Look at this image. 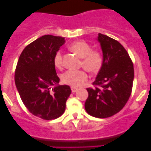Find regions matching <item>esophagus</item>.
<instances>
[{
  "instance_id": "esophagus-1",
  "label": "esophagus",
  "mask_w": 151,
  "mask_h": 151,
  "mask_svg": "<svg viewBox=\"0 0 151 151\" xmlns=\"http://www.w3.org/2000/svg\"><path fill=\"white\" fill-rule=\"evenodd\" d=\"M71 92L72 93H75L76 91H77V88H74V87H71Z\"/></svg>"
}]
</instances>
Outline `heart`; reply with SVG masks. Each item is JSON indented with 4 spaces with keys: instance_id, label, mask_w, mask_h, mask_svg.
Returning <instances> with one entry per match:
<instances>
[{
    "instance_id": "obj_1",
    "label": "heart",
    "mask_w": 151,
    "mask_h": 151,
    "mask_svg": "<svg viewBox=\"0 0 151 151\" xmlns=\"http://www.w3.org/2000/svg\"><path fill=\"white\" fill-rule=\"evenodd\" d=\"M70 50L82 58V65L87 71L91 73L97 72L102 64L101 55L84 41H77L71 44ZM54 64L57 68H62V55L58 51L54 56ZM88 80V74L84 70L67 71L61 76V80L64 84L72 87L82 86Z\"/></svg>"
}]
</instances>
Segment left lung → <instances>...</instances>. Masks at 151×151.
Segmentation results:
<instances>
[{
    "label": "left lung",
    "instance_id": "8db88e82",
    "mask_svg": "<svg viewBox=\"0 0 151 151\" xmlns=\"http://www.w3.org/2000/svg\"><path fill=\"white\" fill-rule=\"evenodd\" d=\"M96 39L102 50L103 60L93 84L101 88H87L88 98L85 108L91 116L105 118L118 113L126 105L134 74L132 60L118 41L101 33Z\"/></svg>",
    "mask_w": 151,
    "mask_h": 151
}]
</instances>
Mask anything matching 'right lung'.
Masks as SVG:
<instances>
[{"label":"right lung","mask_w":151,"mask_h":151,"mask_svg":"<svg viewBox=\"0 0 151 151\" xmlns=\"http://www.w3.org/2000/svg\"><path fill=\"white\" fill-rule=\"evenodd\" d=\"M65 38L45 35L25 47L15 71L17 89L33 115L52 120L63 115L71 94L68 85H59L54 56L65 44Z\"/></svg>","instance_id":"add662e5"}]
</instances>
